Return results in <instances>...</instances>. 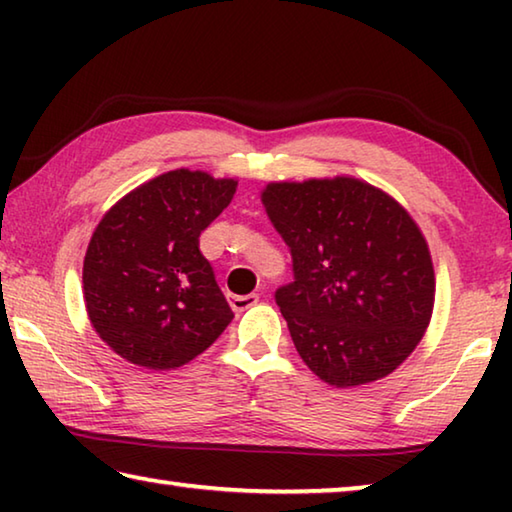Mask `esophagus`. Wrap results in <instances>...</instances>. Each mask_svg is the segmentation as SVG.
<instances>
[{
  "label": "esophagus",
  "mask_w": 512,
  "mask_h": 512,
  "mask_svg": "<svg viewBox=\"0 0 512 512\" xmlns=\"http://www.w3.org/2000/svg\"><path fill=\"white\" fill-rule=\"evenodd\" d=\"M230 291L235 300H246L248 296H255V287L248 280H232Z\"/></svg>",
  "instance_id": "obj_1"
}]
</instances>
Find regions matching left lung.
Returning <instances> with one entry per match:
<instances>
[{
	"mask_svg": "<svg viewBox=\"0 0 512 512\" xmlns=\"http://www.w3.org/2000/svg\"><path fill=\"white\" fill-rule=\"evenodd\" d=\"M235 192L232 178L176 169L103 214L85 253L83 298L94 332L119 357L151 370L180 368L235 318L198 248Z\"/></svg>",
	"mask_w": 512,
	"mask_h": 512,
	"instance_id": "8db88e82",
	"label": "left lung"
}]
</instances>
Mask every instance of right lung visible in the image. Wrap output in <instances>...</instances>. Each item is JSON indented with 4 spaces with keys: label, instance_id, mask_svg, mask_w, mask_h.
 <instances>
[{
    "label": "right lung",
    "instance_id": "1",
    "mask_svg": "<svg viewBox=\"0 0 512 512\" xmlns=\"http://www.w3.org/2000/svg\"><path fill=\"white\" fill-rule=\"evenodd\" d=\"M262 203L291 250L293 282L275 302L302 361L339 388L391 375L427 332L436 293L415 221L357 178L271 183Z\"/></svg>",
    "mask_w": 512,
    "mask_h": 512
}]
</instances>
